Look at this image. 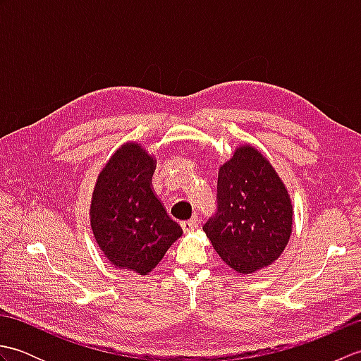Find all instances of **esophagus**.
Returning <instances> with one entry per match:
<instances>
[{
	"label": "esophagus",
	"instance_id": "1",
	"mask_svg": "<svg viewBox=\"0 0 361 361\" xmlns=\"http://www.w3.org/2000/svg\"><path fill=\"white\" fill-rule=\"evenodd\" d=\"M181 228H183V231H185V233H192L198 228V221H197V219L186 220V221H183V224H181Z\"/></svg>",
	"mask_w": 361,
	"mask_h": 361
}]
</instances>
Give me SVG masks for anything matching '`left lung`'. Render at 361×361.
I'll return each instance as SVG.
<instances>
[{
  "label": "left lung",
  "mask_w": 361,
  "mask_h": 361,
  "mask_svg": "<svg viewBox=\"0 0 361 361\" xmlns=\"http://www.w3.org/2000/svg\"><path fill=\"white\" fill-rule=\"evenodd\" d=\"M293 228L290 194L270 161L250 144L219 169L217 212L206 221L221 260L242 274L256 273L282 255Z\"/></svg>",
  "instance_id": "1"
}]
</instances>
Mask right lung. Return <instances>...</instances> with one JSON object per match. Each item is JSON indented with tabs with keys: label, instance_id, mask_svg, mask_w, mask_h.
Wrapping results in <instances>:
<instances>
[{
	"label": "right lung",
	"instance_id": "add662e5",
	"mask_svg": "<svg viewBox=\"0 0 361 361\" xmlns=\"http://www.w3.org/2000/svg\"><path fill=\"white\" fill-rule=\"evenodd\" d=\"M157 159L141 144L126 142L99 173L90 221L106 260L116 268L149 274L183 229L169 217L152 188Z\"/></svg>",
	"mask_w": 361,
	"mask_h": 361
}]
</instances>
